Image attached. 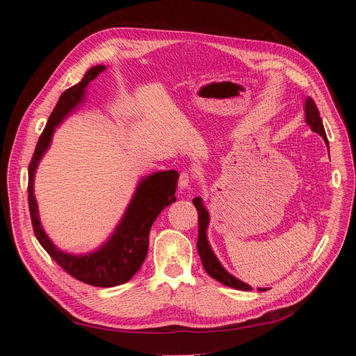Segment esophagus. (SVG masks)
Here are the masks:
<instances>
[{"label":"esophagus","mask_w":356,"mask_h":356,"mask_svg":"<svg viewBox=\"0 0 356 356\" xmlns=\"http://www.w3.org/2000/svg\"><path fill=\"white\" fill-rule=\"evenodd\" d=\"M190 184H191V178H190V175L187 174V172H182V174L179 175V181H178V187H179V190H186V188H188V187H190Z\"/></svg>","instance_id":"esophagus-1"}]
</instances>
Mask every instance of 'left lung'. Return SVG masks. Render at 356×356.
Listing matches in <instances>:
<instances>
[{"label":"left lung","mask_w":356,"mask_h":356,"mask_svg":"<svg viewBox=\"0 0 356 356\" xmlns=\"http://www.w3.org/2000/svg\"><path fill=\"white\" fill-rule=\"evenodd\" d=\"M305 117H306V123L310 126V129L314 132H316L318 135L322 136L325 144L327 141V134L324 124H322V118L319 117V111L318 106L315 104V101L312 98H306L305 99ZM193 204H195L197 213H199V236H197V251L200 255L202 264L204 267L207 273L213 277L215 281L221 282L225 286H230L234 289H242V291H251L252 288L242 282L241 279H238L236 276L230 275L225 268L222 267V264L220 263V260L217 258V255L213 254V250L209 245L208 241V225H209V212L207 209V207L203 204L202 197H195L193 199ZM267 288H258V291H266Z\"/></svg>","instance_id":"left-lung-1"}]
</instances>
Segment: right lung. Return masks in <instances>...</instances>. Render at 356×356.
I'll return each instance as SVG.
<instances>
[{
  "label": "right lung",
  "mask_w": 356,
  "mask_h": 356,
  "mask_svg": "<svg viewBox=\"0 0 356 356\" xmlns=\"http://www.w3.org/2000/svg\"><path fill=\"white\" fill-rule=\"evenodd\" d=\"M105 70V65L92 67L84 74L80 83L60 95L31 160L28 170V202L35 238L53 260L79 281L93 286L108 288L127 282L143 266L148 252L149 229L159 213L177 200L175 191L179 177L178 172L174 169L154 172V174L139 179L134 196L110 238L95 251L86 254L67 252L51 242L41 225L38 204L34 195L35 172L41 159L44 157L51 145V138L56 127L84 104L89 83Z\"/></svg>",
  "instance_id": "1"
}]
</instances>
